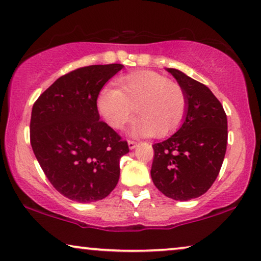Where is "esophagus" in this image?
Here are the masks:
<instances>
[{
    "instance_id": "1",
    "label": "esophagus",
    "mask_w": 261,
    "mask_h": 261,
    "mask_svg": "<svg viewBox=\"0 0 261 261\" xmlns=\"http://www.w3.org/2000/svg\"><path fill=\"white\" fill-rule=\"evenodd\" d=\"M138 145V142L136 141H128V148L130 149H135Z\"/></svg>"
}]
</instances>
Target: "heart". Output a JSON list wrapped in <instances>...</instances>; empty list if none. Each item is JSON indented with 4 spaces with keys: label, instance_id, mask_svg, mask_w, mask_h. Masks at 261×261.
I'll return each instance as SVG.
<instances>
[{
    "label": "heart",
    "instance_id": "heart-1",
    "mask_svg": "<svg viewBox=\"0 0 261 261\" xmlns=\"http://www.w3.org/2000/svg\"><path fill=\"white\" fill-rule=\"evenodd\" d=\"M116 88L100 90L96 107L103 120L113 128L124 126L133 113L134 135L167 136L179 127L186 114L187 96L179 83L159 72H131L117 80Z\"/></svg>",
    "mask_w": 261,
    "mask_h": 261
}]
</instances>
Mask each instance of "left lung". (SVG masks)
Instances as JSON below:
<instances>
[{"instance_id": "8db88e82", "label": "left lung", "mask_w": 261, "mask_h": 261, "mask_svg": "<svg viewBox=\"0 0 261 261\" xmlns=\"http://www.w3.org/2000/svg\"><path fill=\"white\" fill-rule=\"evenodd\" d=\"M167 71L185 89L187 111L181 127L152 145L150 174L165 196L190 200L205 193L221 171L228 143L227 114L205 85L176 69Z\"/></svg>"}]
</instances>
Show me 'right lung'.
Here are the masks:
<instances>
[{
    "label": "right lung",
    "instance_id": "obj_1",
    "mask_svg": "<svg viewBox=\"0 0 261 261\" xmlns=\"http://www.w3.org/2000/svg\"><path fill=\"white\" fill-rule=\"evenodd\" d=\"M121 64L88 65L56 80L33 103L30 138L52 186L80 203L102 199L119 180L128 145L100 120L96 99Z\"/></svg>",
    "mask_w": 261,
    "mask_h": 261
}]
</instances>
